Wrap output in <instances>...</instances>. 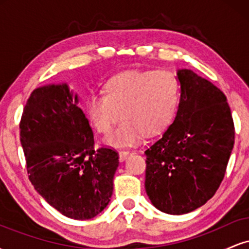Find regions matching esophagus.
I'll list each match as a JSON object with an SVG mask.
<instances>
[{
    "mask_svg": "<svg viewBox=\"0 0 249 249\" xmlns=\"http://www.w3.org/2000/svg\"><path fill=\"white\" fill-rule=\"evenodd\" d=\"M130 154L131 152L128 150H121L119 151V159H121V160H125Z\"/></svg>",
    "mask_w": 249,
    "mask_h": 249,
    "instance_id": "1",
    "label": "esophagus"
}]
</instances>
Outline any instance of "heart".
Wrapping results in <instances>:
<instances>
[{
  "label": "heart",
  "mask_w": 249,
  "mask_h": 249,
  "mask_svg": "<svg viewBox=\"0 0 249 249\" xmlns=\"http://www.w3.org/2000/svg\"><path fill=\"white\" fill-rule=\"evenodd\" d=\"M178 101L179 84L171 71H126L105 84V93L89 97L87 111L96 130L104 134L123 117L105 139L108 145L122 146L138 142L144 132L154 134L164 130Z\"/></svg>",
  "instance_id": "b5f03b06"
}]
</instances>
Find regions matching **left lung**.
<instances>
[{
  "label": "left lung",
  "instance_id": "left-lung-1",
  "mask_svg": "<svg viewBox=\"0 0 249 249\" xmlns=\"http://www.w3.org/2000/svg\"><path fill=\"white\" fill-rule=\"evenodd\" d=\"M180 102L162 136L145 151V190L168 214L202 206L224 179L234 145V123L220 89L192 70H178Z\"/></svg>",
  "mask_w": 249,
  "mask_h": 249
}]
</instances>
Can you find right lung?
I'll return each mask as SVG.
<instances>
[{
  "label": "right lung",
  "instance_id": "obj_1",
  "mask_svg": "<svg viewBox=\"0 0 249 249\" xmlns=\"http://www.w3.org/2000/svg\"><path fill=\"white\" fill-rule=\"evenodd\" d=\"M67 84L36 89L19 123L29 180L48 204L68 218L87 220L107 206L118 152L95 148L89 121Z\"/></svg>",
  "mask_w": 249,
  "mask_h": 249
}]
</instances>
